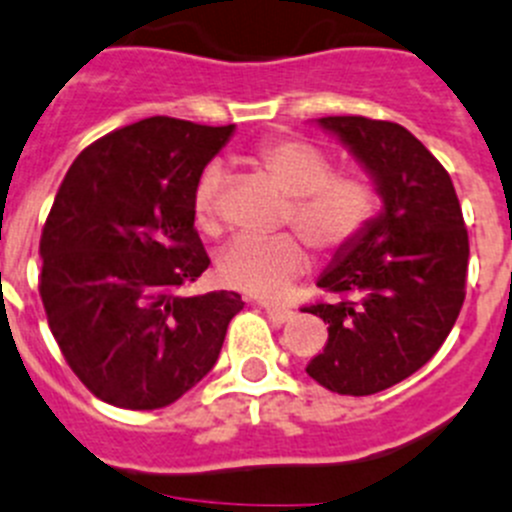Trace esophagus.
Segmentation results:
<instances>
[{"label": "esophagus", "mask_w": 512, "mask_h": 512, "mask_svg": "<svg viewBox=\"0 0 512 512\" xmlns=\"http://www.w3.org/2000/svg\"><path fill=\"white\" fill-rule=\"evenodd\" d=\"M260 308L265 310L267 318H270L275 326H283V323H288L290 318H293V310L290 308H280V305H270V303H260Z\"/></svg>", "instance_id": "1"}]
</instances>
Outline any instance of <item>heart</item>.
Masks as SVG:
<instances>
[{"label":"heart","instance_id":"heart-1","mask_svg":"<svg viewBox=\"0 0 512 512\" xmlns=\"http://www.w3.org/2000/svg\"><path fill=\"white\" fill-rule=\"evenodd\" d=\"M252 169L283 191L280 224L298 229L315 252L336 257L361 242L381 209L379 186L364 171H333L321 146L298 136H272L250 154ZM222 171L207 169L194 189V219L204 232L219 229ZM303 239V240H304ZM302 240V241H303ZM298 234L240 237L217 257V278L240 293L278 300L310 267Z\"/></svg>","mask_w":512,"mask_h":512}]
</instances>
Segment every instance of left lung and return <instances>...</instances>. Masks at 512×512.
Segmentation results:
<instances>
[{
  "instance_id": "8db88e82",
  "label": "left lung",
  "mask_w": 512,
  "mask_h": 512,
  "mask_svg": "<svg viewBox=\"0 0 512 512\" xmlns=\"http://www.w3.org/2000/svg\"><path fill=\"white\" fill-rule=\"evenodd\" d=\"M376 179L384 212L318 280L333 300L303 313L328 323L323 353L305 366L328 391L369 396L422 369L465 303L470 240L450 174L399 123L328 116Z\"/></svg>"
}]
</instances>
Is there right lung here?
<instances>
[{"label": "right lung", "mask_w": 512, "mask_h": 512, "mask_svg": "<svg viewBox=\"0 0 512 512\" xmlns=\"http://www.w3.org/2000/svg\"><path fill=\"white\" fill-rule=\"evenodd\" d=\"M234 126L143 118L90 143L40 237V298L62 356L105 404H174L217 364L237 293L184 298L209 267L194 189Z\"/></svg>", "instance_id": "right-lung-1"}]
</instances>
